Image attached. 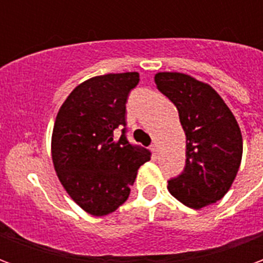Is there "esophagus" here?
<instances>
[{"mask_svg":"<svg viewBox=\"0 0 263 263\" xmlns=\"http://www.w3.org/2000/svg\"><path fill=\"white\" fill-rule=\"evenodd\" d=\"M151 151H152L154 156H156V155H158V145H156V143H152V145H151Z\"/></svg>","mask_w":263,"mask_h":263,"instance_id":"obj_1","label":"esophagus"}]
</instances>
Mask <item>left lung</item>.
<instances>
[{
  "label": "left lung",
  "mask_w": 263,
  "mask_h": 263,
  "mask_svg": "<svg viewBox=\"0 0 263 263\" xmlns=\"http://www.w3.org/2000/svg\"><path fill=\"white\" fill-rule=\"evenodd\" d=\"M155 83L176 105L186 134V165L169 180V192L192 209L221 200L242 158V135L235 117L209 84L183 73H158Z\"/></svg>",
  "instance_id": "obj_1"
}]
</instances>
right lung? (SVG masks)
<instances>
[{
  "label": "right lung",
  "mask_w": 263,
  "mask_h": 263,
  "mask_svg": "<svg viewBox=\"0 0 263 263\" xmlns=\"http://www.w3.org/2000/svg\"><path fill=\"white\" fill-rule=\"evenodd\" d=\"M138 83L137 71L92 77L70 92L56 117L54 171L70 197L96 217L125 201L139 166L151 159L149 149L126 138V101Z\"/></svg>",
  "instance_id": "obj_1"
}]
</instances>
